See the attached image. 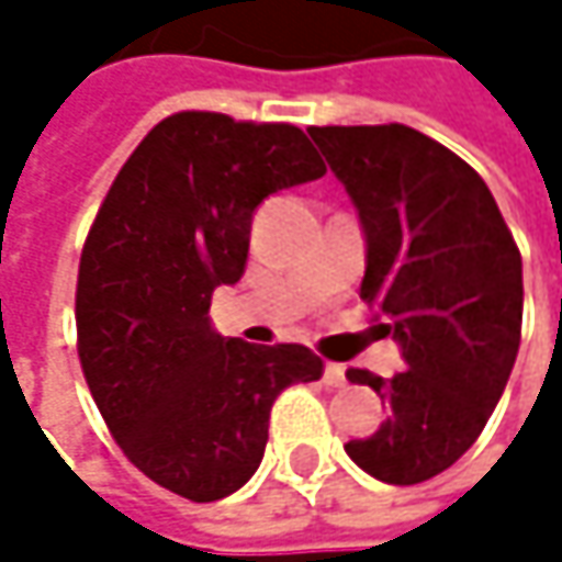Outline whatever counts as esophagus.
<instances>
[{
  "label": "esophagus",
  "instance_id": "1",
  "mask_svg": "<svg viewBox=\"0 0 562 562\" xmlns=\"http://www.w3.org/2000/svg\"><path fill=\"white\" fill-rule=\"evenodd\" d=\"M325 384H328V387H345V384H348L345 364H325Z\"/></svg>",
  "mask_w": 562,
  "mask_h": 562
}]
</instances>
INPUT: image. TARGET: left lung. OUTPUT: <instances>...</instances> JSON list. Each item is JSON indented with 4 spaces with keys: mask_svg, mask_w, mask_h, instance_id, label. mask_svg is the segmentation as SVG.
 Listing matches in <instances>:
<instances>
[{
    "mask_svg": "<svg viewBox=\"0 0 562 562\" xmlns=\"http://www.w3.org/2000/svg\"><path fill=\"white\" fill-rule=\"evenodd\" d=\"M351 194L368 270L361 299L403 355L391 381L348 371L387 403V419L345 452L387 485H419L459 462L505 393L524 315L520 250L482 181L403 123L312 126Z\"/></svg>",
    "mask_w": 562,
    "mask_h": 562,
    "instance_id": "8db88e82",
    "label": "left lung"
}]
</instances>
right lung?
<instances>
[{
  "label": "right lung",
  "mask_w": 562,
  "mask_h": 562,
  "mask_svg": "<svg viewBox=\"0 0 562 562\" xmlns=\"http://www.w3.org/2000/svg\"><path fill=\"white\" fill-rule=\"evenodd\" d=\"M325 162L289 123L166 116L126 159L87 234L77 355L126 459L188 502L234 495L260 469L273 400L322 378L305 345L211 328V295L244 277L250 221Z\"/></svg>",
  "instance_id": "obj_1"
}]
</instances>
